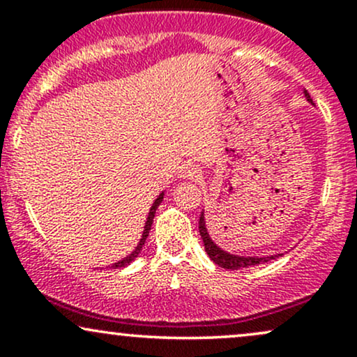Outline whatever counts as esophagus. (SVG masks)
<instances>
[{
    "label": "esophagus",
    "mask_w": 357,
    "mask_h": 357,
    "mask_svg": "<svg viewBox=\"0 0 357 357\" xmlns=\"http://www.w3.org/2000/svg\"><path fill=\"white\" fill-rule=\"evenodd\" d=\"M179 176L186 179H199L202 178V169L196 167L195 165H191V162H186V165H183L181 169H179Z\"/></svg>",
    "instance_id": "obj_1"
}]
</instances>
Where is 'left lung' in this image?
Listing matches in <instances>:
<instances>
[{
  "instance_id": "left-lung-1",
  "label": "left lung",
  "mask_w": 357,
  "mask_h": 357,
  "mask_svg": "<svg viewBox=\"0 0 357 357\" xmlns=\"http://www.w3.org/2000/svg\"><path fill=\"white\" fill-rule=\"evenodd\" d=\"M307 99L310 100V96L305 92ZM312 102V100H310ZM199 235H202L203 238V243H204V250H206L208 257L211 258L213 261H215L216 265L221 268H227V270H240V268H248V267H255L258 264H265V261L268 260H273L275 257H236V255H230V253L223 252V250L216 247L215 243H213L210 235H208V230H206V225H204V215L202 213V216H199Z\"/></svg>"
}]
</instances>
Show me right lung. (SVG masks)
I'll return each instance as SVG.
<instances>
[{"instance_id":"right-lung-1","label":"right lung","mask_w":357,"mask_h":357,"mask_svg":"<svg viewBox=\"0 0 357 357\" xmlns=\"http://www.w3.org/2000/svg\"><path fill=\"white\" fill-rule=\"evenodd\" d=\"M162 196H165V192H161V195H159L158 198H155V202L153 203V206H151L149 216H147L146 227H144V233H142V238H141V241H139L137 248L134 250V252L130 253V255H127V257L124 258V260H121V261H117V264H114V265H112L114 268H121V267H126V265H129L130 261H132L134 258H136V257L139 255V252H141V250H142V245H144V241H146V238H147V235H149L151 225H153V220H154V213H155V210H158V206H159V204H161V202H162Z\"/></svg>"}]
</instances>
